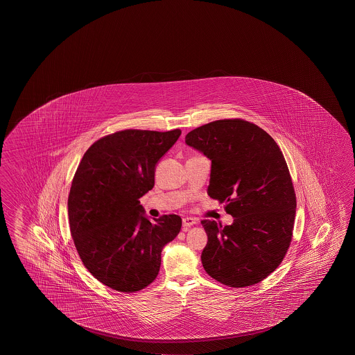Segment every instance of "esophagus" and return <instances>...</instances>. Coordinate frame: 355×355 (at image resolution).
Returning <instances> with one entry per match:
<instances>
[{
	"label": "esophagus",
	"mask_w": 355,
	"mask_h": 355,
	"mask_svg": "<svg viewBox=\"0 0 355 355\" xmlns=\"http://www.w3.org/2000/svg\"><path fill=\"white\" fill-rule=\"evenodd\" d=\"M183 230L186 232L188 227H192L194 224H197V220L194 219V218H191V216H186V218H183Z\"/></svg>",
	"instance_id": "obj_1"
}]
</instances>
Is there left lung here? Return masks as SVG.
Masks as SVG:
<instances>
[{
	"label": "left lung",
	"instance_id": "obj_1",
	"mask_svg": "<svg viewBox=\"0 0 355 355\" xmlns=\"http://www.w3.org/2000/svg\"><path fill=\"white\" fill-rule=\"evenodd\" d=\"M186 144L211 161L210 198L227 203L232 225L202 220L208 243L202 263L210 277L246 287L279 268L290 248L296 194L279 145L252 122L224 119L194 128Z\"/></svg>",
	"mask_w": 355,
	"mask_h": 355
}]
</instances>
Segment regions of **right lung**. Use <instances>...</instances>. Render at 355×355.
<instances>
[{
  "mask_svg": "<svg viewBox=\"0 0 355 355\" xmlns=\"http://www.w3.org/2000/svg\"><path fill=\"white\" fill-rule=\"evenodd\" d=\"M182 131L122 130L95 141L76 168L68 197L71 238L84 266L119 292L144 290L157 277L163 246L180 233L178 215L150 221L140 199Z\"/></svg>",
  "mask_w": 355,
  "mask_h": 355,
  "instance_id": "1",
  "label": "right lung"
}]
</instances>
